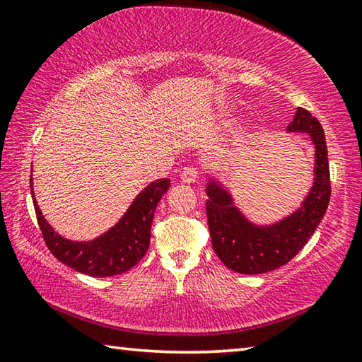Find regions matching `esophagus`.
<instances>
[{"mask_svg": "<svg viewBox=\"0 0 362 362\" xmlns=\"http://www.w3.org/2000/svg\"><path fill=\"white\" fill-rule=\"evenodd\" d=\"M198 175H199L198 169L193 168V166H187V168L182 169L180 179H182V182H185V183H194L196 180H198Z\"/></svg>", "mask_w": 362, "mask_h": 362, "instance_id": "obj_1", "label": "esophagus"}]
</instances>
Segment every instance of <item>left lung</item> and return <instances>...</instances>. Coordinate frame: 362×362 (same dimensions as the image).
<instances>
[{"instance_id": "obj_1", "label": "left lung", "mask_w": 362, "mask_h": 362, "mask_svg": "<svg viewBox=\"0 0 362 362\" xmlns=\"http://www.w3.org/2000/svg\"><path fill=\"white\" fill-rule=\"evenodd\" d=\"M287 129L308 132L316 151L315 185L298 211L274 225L257 226L243 217L233 206L230 193L217 182L211 180L206 188L212 249L223 265L236 273L260 274L286 265L308 243L327 211L330 173L322 126L308 110L298 107Z\"/></svg>"}]
</instances>
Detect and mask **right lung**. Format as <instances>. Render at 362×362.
Masks as SVG:
<instances>
[{
	"label": "right lung",
	"mask_w": 362,
	"mask_h": 362,
	"mask_svg": "<svg viewBox=\"0 0 362 362\" xmlns=\"http://www.w3.org/2000/svg\"><path fill=\"white\" fill-rule=\"evenodd\" d=\"M169 179H161L150 183L142 193L137 194L129 209L121 217L113 228L94 241L78 243L65 240L46 222L35 201L33 206L40 230L45 238L47 249L65 265L89 276H115L126 273L137 265V262L146 254L150 246V233L153 216L161 196L168 192ZM32 187V179H30Z\"/></svg>",
	"instance_id": "1"
}]
</instances>
